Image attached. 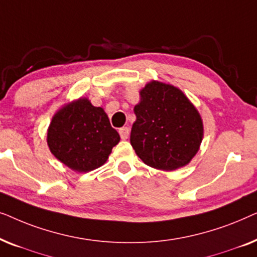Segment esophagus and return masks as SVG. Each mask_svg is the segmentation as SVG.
<instances>
[{
	"instance_id": "34e87169",
	"label": "esophagus",
	"mask_w": 257,
	"mask_h": 257,
	"mask_svg": "<svg viewBox=\"0 0 257 257\" xmlns=\"http://www.w3.org/2000/svg\"><path fill=\"white\" fill-rule=\"evenodd\" d=\"M119 135H120V138L122 140L127 139L128 135H130V128L128 127H121L119 128Z\"/></svg>"
}]
</instances>
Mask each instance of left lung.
Listing matches in <instances>:
<instances>
[{
    "label": "left lung",
    "mask_w": 257,
    "mask_h": 257,
    "mask_svg": "<svg viewBox=\"0 0 257 257\" xmlns=\"http://www.w3.org/2000/svg\"><path fill=\"white\" fill-rule=\"evenodd\" d=\"M131 145L137 156L161 171H175L191 163L203 138L196 107L180 89L151 80L140 90Z\"/></svg>",
    "instance_id": "8db88e82"
}]
</instances>
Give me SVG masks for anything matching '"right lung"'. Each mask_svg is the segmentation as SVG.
<instances>
[{
    "instance_id": "obj_1",
    "label": "right lung",
    "mask_w": 257,
    "mask_h": 257,
    "mask_svg": "<svg viewBox=\"0 0 257 257\" xmlns=\"http://www.w3.org/2000/svg\"><path fill=\"white\" fill-rule=\"evenodd\" d=\"M120 142L104 108L85 97L64 104L48 127L50 152L72 171H93L106 163L112 149Z\"/></svg>"
}]
</instances>
